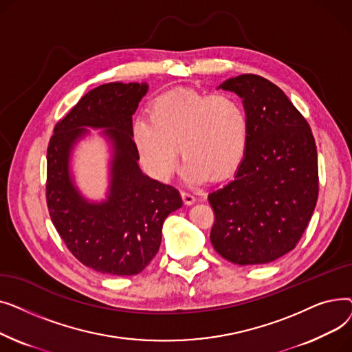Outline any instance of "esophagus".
<instances>
[{
	"label": "esophagus",
	"mask_w": 352,
	"mask_h": 352,
	"mask_svg": "<svg viewBox=\"0 0 352 352\" xmlns=\"http://www.w3.org/2000/svg\"><path fill=\"white\" fill-rule=\"evenodd\" d=\"M181 195H182V199H184V202H186L187 206H191V204H194V202H195V197L192 194H190V192L182 191Z\"/></svg>",
	"instance_id": "1"
}]
</instances>
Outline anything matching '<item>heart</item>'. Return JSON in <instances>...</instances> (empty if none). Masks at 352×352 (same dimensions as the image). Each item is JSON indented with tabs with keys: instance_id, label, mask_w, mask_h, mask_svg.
<instances>
[{
	"instance_id": "1",
	"label": "heart",
	"mask_w": 352,
	"mask_h": 352,
	"mask_svg": "<svg viewBox=\"0 0 352 352\" xmlns=\"http://www.w3.org/2000/svg\"><path fill=\"white\" fill-rule=\"evenodd\" d=\"M133 140L145 171L168 181L178 165L191 184L230 177L241 164L248 144V118L232 94L171 89L148 108L146 120L133 126Z\"/></svg>"
}]
</instances>
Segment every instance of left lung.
I'll return each instance as SVG.
<instances>
[{
    "label": "left lung",
    "mask_w": 352,
    "mask_h": 352,
    "mask_svg": "<svg viewBox=\"0 0 352 352\" xmlns=\"http://www.w3.org/2000/svg\"><path fill=\"white\" fill-rule=\"evenodd\" d=\"M218 88L243 98L248 144L235 177L208 195L211 243L227 261L256 265L295 248L318 198L317 145L281 88L243 74Z\"/></svg>",
    "instance_id": "8db88e82"
}]
</instances>
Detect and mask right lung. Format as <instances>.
Here are the masks:
<instances>
[{"mask_svg":"<svg viewBox=\"0 0 352 352\" xmlns=\"http://www.w3.org/2000/svg\"><path fill=\"white\" fill-rule=\"evenodd\" d=\"M145 82L100 85L57 122L47 150V206L67 248L85 267L108 275L140 274L160 250L164 219L182 207L179 192L142 174L133 116ZM104 127L113 146L105 201L89 203L73 186L69 155L87 133Z\"/></svg>","mask_w":352,"mask_h":352,"instance_id":"add662e5","label":"right lung"}]
</instances>
